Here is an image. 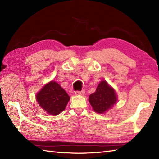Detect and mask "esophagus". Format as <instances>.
<instances>
[{
  "label": "esophagus",
  "instance_id": "34e87169",
  "mask_svg": "<svg viewBox=\"0 0 159 159\" xmlns=\"http://www.w3.org/2000/svg\"><path fill=\"white\" fill-rule=\"evenodd\" d=\"M84 93H85V91H84V90H81V91H75V95H83Z\"/></svg>",
  "mask_w": 159,
  "mask_h": 159
}]
</instances>
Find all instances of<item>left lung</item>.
<instances>
[{"mask_svg": "<svg viewBox=\"0 0 159 159\" xmlns=\"http://www.w3.org/2000/svg\"><path fill=\"white\" fill-rule=\"evenodd\" d=\"M89 102L93 110L98 113H103L117 102L115 90L105 81H101L96 91L89 95Z\"/></svg>", "mask_w": 159, "mask_h": 159, "instance_id": "1", "label": "left lung"}]
</instances>
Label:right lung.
<instances>
[{
    "mask_svg": "<svg viewBox=\"0 0 159 159\" xmlns=\"http://www.w3.org/2000/svg\"><path fill=\"white\" fill-rule=\"evenodd\" d=\"M70 99L66 91L56 81H51L44 85L36 95L40 107L52 115L63 111Z\"/></svg>",
    "mask_w": 159,
    "mask_h": 159,
    "instance_id": "right-lung-1",
    "label": "right lung"
}]
</instances>
